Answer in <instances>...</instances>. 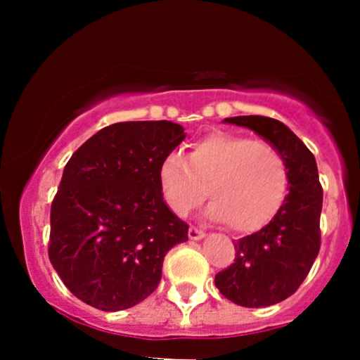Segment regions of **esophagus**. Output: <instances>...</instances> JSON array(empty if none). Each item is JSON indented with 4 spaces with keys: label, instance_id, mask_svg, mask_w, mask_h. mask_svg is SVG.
I'll return each instance as SVG.
<instances>
[{
    "label": "esophagus",
    "instance_id": "obj_1",
    "mask_svg": "<svg viewBox=\"0 0 360 360\" xmlns=\"http://www.w3.org/2000/svg\"><path fill=\"white\" fill-rule=\"evenodd\" d=\"M188 237H190L191 240H202V238L205 237V231L198 230V228L195 226H190V230H188Z\"/></svg>",
    "mask_w": 360,
    "mask_h": 360
}]
</instances>
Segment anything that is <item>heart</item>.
<instances>
[{
  "label": "heart",
  "instance_id": "1",
  "mask_svg": "<svg viewBox=\"0 0 360 360\" xmlns=\"http://www.w3.org/2000/svg\"><path fill=\"white\" fill-rule=\"evenodd\" d=\"M158 184L174 216L186 217L209 195V219L228 223L237 233H252L281 212L289 172L271 144L214 132L195 141L188 158L177 151L165 155L158 167Z\"/></svg>",
  "mask_w": 360,
  "mask_h": 360
}]
</instances>
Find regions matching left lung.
Returning a JSON list of instances; mask_svg holds the SVG:
<instances>
[{
  "mask_svg": "<svg viewBox=\"0 0 360 360\" xmlns=\"http://www.w3.org/2000/svg\"><path fill=\"white\" fill-rule=\"evenodd\" d=\"M224 123L245 127L284 158L289 193L281 212L256 233L235 242V263L214 278L224 297L248 308L281 303L297 291L321 249L322 186L317 163L289 127L268 116H233Z\"/></svg>",
  "mask_w": 360,
  "mask_h": 360,
  "instance_id": "left-lung-1",
  "label": "left lung"
}]
</instances>
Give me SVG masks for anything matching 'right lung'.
<instances>
[{
    "instance_id": "right-lung-1",
    "label": "right lung",
    "mask_w": 360,
    "mask_h": 360,
    "mask_svg": "<svg viewBox=\"0 0 360 360\" xmlns=\"http://www.w3.org/2000/svg\"><path fill=\"white\" fill-rule=\"evenodd\" d=\"M186 134L177 123L120 122L72 153L50 210L49 257L83 303L118 311L158 288L188 224L163 202L158 167Z\"/></svg>"
}]
</instances>
